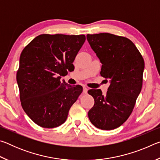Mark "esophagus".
<instances>
[{
  "instance_id": "1",
  "label": "esophagus",
  "mask_w": 160,
  "mask_h": 160,
  "mask_svg": "<svg viewBox=\"0 0 160 160\" xmlns=\"http://www.w3.org/2000/svg\"><path fill=\"white\" fill-rule=\"evenodd\" d=\"M88 88H87L86 86H84L83 87V93L87 94V93H88Z\"/></svg>"
}]
</instances>
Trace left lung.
I'll return each mask as SVG.
<instances>
[{
	"label": "left lung",
	"mask_w": 160,
	"mask_h": 160,
	"mask_svg": "<svg viewBox=\"0 0 160 160\" xmlns=\"http://www.w3.org/2000/svg\"><path fill=\"white\" fill-rule=\"evenodd\" d=\"M87 39L102 63L100 75L110 80L106 95L92 89L94 104L88 117L102 130H113L128 118L141 91L145 62L128 38L109 33L88 34Z\"/></svg>",
	"instance_id": "left-lung-1"
}]
</instances>
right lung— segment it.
I'll return each instance as SVG.
<instances>
[{
  "mask_svg": "<svg viewBox=\"0 0 160 160\" xmlns=\"http://www.w3.org/2000/svg\"><path fill=\"white\" fill-rule=\"evenodd\" d=\"M85 36L41 34L25 47L20 57L17 82L21 105L38 126L56 128L66 121L82 87L61 82L74 68Z\"/></svg>",
  "mask_w": 160,
  "mask_h": 160,
  "instance_id": "add662e5",
  "label": "right lung"
}]
</instances>
